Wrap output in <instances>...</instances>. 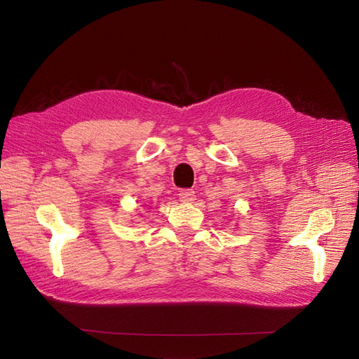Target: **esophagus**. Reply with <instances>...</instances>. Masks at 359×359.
<instances>
[{
  "instance_id": "1",
  "label": "esophagus",
  "mask_w": 359,
  "mask_h": 359,
  "mask_svg": "<svg viewBox=\"0 0 359 359\" xmlns=\"http://www.w3.org/2000/svg\"><path fill=\"white\" fill-rule=\"evenodd\" d=\"M180 201L182 203H194L195 201V192L194 190H189V189H182L180 190Z\"/></svg>"
}]
</instances>
